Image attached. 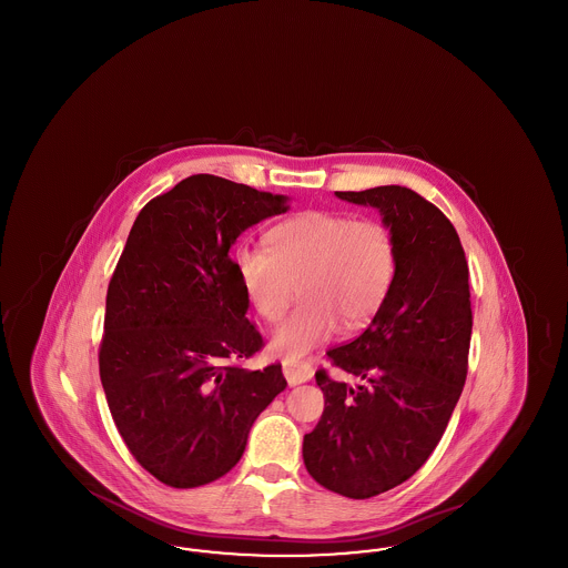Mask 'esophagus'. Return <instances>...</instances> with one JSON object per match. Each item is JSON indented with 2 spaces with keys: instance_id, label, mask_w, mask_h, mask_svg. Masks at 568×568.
<instances>
[{
  "instance_id": "esophagus-1",
  "label": "esophagus",
  "mask_w": 568,
  "mask_h": 568,
  "mask_svg": "<svg viewBox=\"0 0 568 568\" xmlns=\"http://www.w3.org/2000/svg\"><path fill=\"white\" fill-rule=\"evenodd\" d=\"M283 375L290 385H300L313 377V366L306 362H283Z\"/></svg>"
}]
</instances>
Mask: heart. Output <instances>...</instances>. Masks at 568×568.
I'll return each instance as SVG.
<instances>
[{
    "label": "heart",
    "instance_id": "b5f03b06",
    "mask_svg": "<svg viewBox=\"0 0 568 568\" xmlns=\"http://www.w3.org/2000/svg\"><path fill=\"white\" fill-rule=\"evenodd\" d=\"M234 271L268 324L283 320L297 285L302 302L272 336L274 353L297 359L329 341L338 325L357 329L377 315L394 281L396 246L375 219L304 211L272 227L268 251L239 246Z\"/></svg>",
    "mask_w": 568,
    "mask_h": 568
}]
</instances>
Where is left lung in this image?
<instances>
[{
	"label": "left lung",
	"instance_id": "obj_1",
	"mask_svg": "<svg viewBox=\"0 0 568 568\" xmlns=\"http://www.w3.org/2000/svg\"><path fill=\"white\" fill-rule=\"evenodd\" d=\"M336 195L378 209L396 272L371 325L327 352L359 383L317 371L324 415L304 434L302 458L320 486L362 500L405 484L430 458L466 381L473 311L458 232L433 202L400 185Z\"/></svg>",
	"mask_w": 568,
	"mask_h": 568
}]
</instances>
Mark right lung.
Masks as SVG:
<instances>
[{
  "instance_id": "add662e5",
  "label": "right lung",
  "mask_w": 568,
  "mask_h": 568,
  "mask_svg": "<svg viewBox=\"0 0 568 568\" xmlns=\"http://www.w3.org/2000/svg\"><path fill=\"white\" fill-rule=\"evenodd\" d=\"M287 211L285 195L193 174L135 216L109 283L100 378L130 454L165 486L230 473L287 385L281 364L241 366L264 338L230 257L246 227Z\"/></svg>"
}]
</instances>
